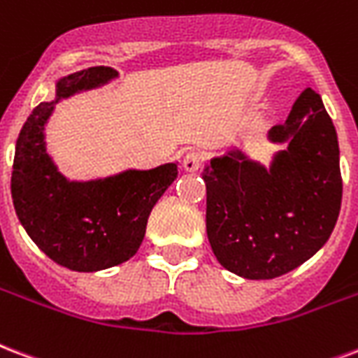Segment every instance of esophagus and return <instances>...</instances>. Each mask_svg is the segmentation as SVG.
I'll return each mask as SVG.
<instances>
[{
    "instance_id": "obj_1",
    "label": "esophagus",
    "mask_w": 358,
    "mask_h": 358,
    "mask_svg": "<svg viewBox=\"0 0 358 358\" xmlns=\"http://www.w3.org/2000/svg\"><path fill=\"white\" fill-rule=\"evenodd\" d=\"M203 159L204 157L201 152H197V150H189V152L184 155L182 167H184V171H187V173H195V171H199V167L203 165Z\"/></svg>"
}]
</instances>
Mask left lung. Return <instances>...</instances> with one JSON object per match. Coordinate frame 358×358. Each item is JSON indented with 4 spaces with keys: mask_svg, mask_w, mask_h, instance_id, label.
I'll use <instances>...</instances> for the list:
<instances>
[{
    "mask_svg": "<svg viewBox=\"0 0 358 358\" xmlns=\"http://www.w3.org/2000/svg\"><path fill=\"white\" fill-rule=\"evenodd\" d=\"M270 138L289 141L270 171L240 152L203 171L212 252L248 280H272L306 263L329 240L342 206L336 129L319 94L304 90Z\"/></svg>",
    "mask_w": 358,
    "mask_h": 358,
    "instance_id": "obj_1",
    "label": "left lung"
}]
</instances>
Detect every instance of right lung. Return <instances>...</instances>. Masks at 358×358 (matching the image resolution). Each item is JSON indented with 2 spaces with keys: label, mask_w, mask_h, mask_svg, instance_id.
Masks as SVG:
<instances>
[{
  "label": "right lung",
  "mask_w": 358,
  "mask_h": 358,
  "mask_svg": "<svg viewBox=\"0 0 358 358\" xmlns=\"http://www.w3.org/2000/svg\"><path fill=\"white\" fill-rule=\"evenodd\" d=\"M118 75L90 67L58 82V99L94 88ZM54 103L29 114L16 141L10 193L16 215L48 257L76 272H97L133 257L146 233L154 204L178 176V165L127 171L95 182H67L52 165L43 125Z\"/></svg>",
  "instance_id": "right-lung-1"
}]
</instances>
